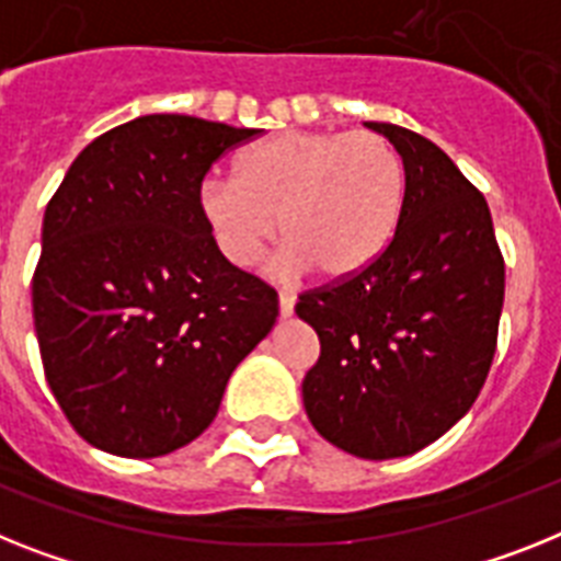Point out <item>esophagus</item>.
Here are the masks:
<instances>
[{
  "label": "esophagus",
  "instance_id": "obj_1",
  "mask_svg": "<svg viewBox=\"0 0 561 561\" xmlns=\"http://www.w3.org/2000/svg\"><path fill=\"white\" fill-rule=\"evenodd\" d=\"M294 305H296V296L288 294V290H282V294H279V313H282V317L288 319L290 313H294Z\"/></svg>",
  "mask_w": 561,
  "mask_h": 561
}]
</instances>
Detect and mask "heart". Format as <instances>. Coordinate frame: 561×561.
<instances>
[{"mask_svg":"<svg viewBox=\"0 0 561 561\" xmlns=\"http://www.w3.org/2000/svg\"><path fill=\"white\" fill-rule=\"evenodd\" d=\"M196 202L230 265H256L279 228L285 271L345 279L393 237L404 162L376 130H282L244 150L237 179H202Z\"/></svg>","mask_w":561,"mask_h":561,"instance_id":"heart-1","label":"heart"}]
</instances>
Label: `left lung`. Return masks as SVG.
<instances>
[{"instance_id":"8db88e82","label":"left lung","mask_w":561,"mask_h":561,"mask_svg":"<svg viewBox=\"0 0 561 561\" xmlns=\"http://www.w3.org/2000/svg\"><path fill=\"white\" fill-rule=\"evenodd\" d=\"M404 162L393 239L359 273L299 296L319 336L302 382L310 425L359 459H397L436 442L477 402L505 299V259L482 193L442 148L390 122Z\"/></svg>"}]
</instances>
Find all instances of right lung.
I'll use <instances>...</instances> for the list:
<instances>
[{
	"instance_id": "obj_1",
	"label": "right lung",
	"mask_w": 561,
	"mask_h": 561,
	"mask_svg": "<svg viewBox=\"0 0 561 561\" xmlns=\"http://www.w3.org/2000/svg\"><path fill=\"white\" fill-rule=\"evenodd\" d=\"M256 128L150 113L93 139L45 208L33 273L42 365L93 448L153 459L214 422L279 296L219 253L202 179Z\"/></svg>"
}]
</instances>
